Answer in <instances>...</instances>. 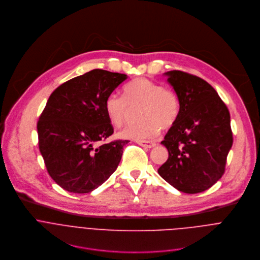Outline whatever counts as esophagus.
Listing matches in <instances>:
<instances>
[{
    "label": "esophagus",
    "instance_id": "34e87169",
    "mask_svg": "<svg viewBox=\"0 0 260 260\" xmlns=\"http://www.w3.org/2000/svg\"><path fill=\"white\" fill-rule=\"evenodd\" d=\"M137 143L143 147H146V148H152L154 147L156 144L154 142H150V141H143V140H140V141H137Z\"/></svg>",
    "mask_w": 260,
    "mask_h": 260
}]
</instances>
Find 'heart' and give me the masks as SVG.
<instances>
[{
	"label": "heart",
	"mask_w": 260,
	"mask_h": 260,
	"mask_svg": "<svg viewBox=\"0 0 260 260\" xmlns=\"http://www.w3.org/2000/svg\"><path fill=\"white\" fill-rule=\"evenodd\" d=\"M138 110L140 121L126 126L119 132L125 139L146 140L155 137L160 128H172L178 120L180 104L176 93L161 84L145 78L130 82L124 89L123 98L111 94L105 103L106 115L112 125L121 127L131 114Z\"/></svg>",
	"instance_id": "1"
}]
</instances>
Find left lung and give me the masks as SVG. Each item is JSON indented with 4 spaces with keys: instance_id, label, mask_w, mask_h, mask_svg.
<instances>
[{
    "instance_id": "left-lung-1",
    "label": "left lung",
    "mask_w": 260,
    "mask_h": 260,
    "mask_svg": "<svg viewBox=\"0 0 260 260\" xmlns=\"http://www.w3.org/2000/svg\"><path fill=\"white\" fill-rule=\"evenodd\" d=\"M165 75L178 96L180 113L160 142L167 147L169 158L157 172L179 191L199 193L224 173L233 144L230 113L205 80L178 70Z\"/></svg>"
}]
</instances>
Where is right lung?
<instances>
[{
	"mask_svg": "<svg viewBox=\"0 0 260 260\" xmlns=\"http://www.w3.org/2000/svg\"><path fill=\"white\" fill-rule=\"evenodd\" d=\"M127 75L94 69L56 88L38 122L49 175L63 189L89 193L116 171L128 140L98 145L114 133L105 103Z\"/></svg>",
	"mask_w": 260,
	"mask_h": 260,
	"instance_id": "right-lung-1",
	"label": "right lung"
}]
</instances>
